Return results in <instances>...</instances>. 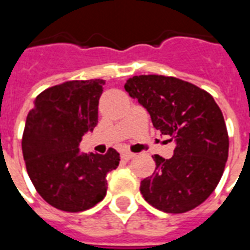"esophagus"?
Segmentation results:
<instances>
[{
    "mask_svg": "<svg viewBox=\"0 0 250 250\" xmlns=\"http://www.w3.org/2000/svg\"><path fill=\"white\" fill-rule=\"evenodd\" d=\"M122 157H123V159H125V161H128V159H132V158L135 157V154L131 151H123Z\"/></svg>",
    "mask_w": 250,
    "mask_h": 250,
    "instance_id": "obj_1",
    "label": "esophagus"
}]
</instances>
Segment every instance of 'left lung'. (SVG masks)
<instances>
[{"mask_svg":"<svg viewBox=\"0 0 250 250\" xmlns=\"http://www.w3.org/2000/svg\"><path fill=\"white\" fill-rule=\"evenodd\" d=\"M148 111L161 134L175 142L170 159L154 155L155 171L141 182L148 204L165 213H185L214 191L224 174L229 136L213 96L191 83L162 75H141L125 84Z\"/></svg>","mask_w":250,"mask_h":250,"instance_id":"left-lung-1","label":"left lung"}]
</instances>
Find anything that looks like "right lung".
<instances>
[{
    "label": "right lung",
    "instance_id": "add662e5",
    "mask_svg": "<svg viewBox=\"0 0 250 250\" xmlns=\"http://www.w3.org/2000/svg\"><path fill=\"white\" fill-rule=\"evenodd\" d=\"M104 80H72L42 91L26 116L22 154L37 193L62 211L77 213L100 202L107 174L119 166V152L83 154L84 134L98 125Z\"/></svg>",
    "mask_w": 250,
    "mask_h": 250
}]
</instances>
